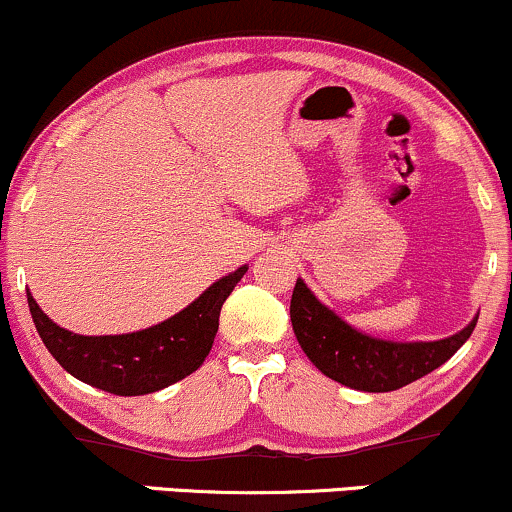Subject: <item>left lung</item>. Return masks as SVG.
I'll list each match as a JSON object with an SVG mask.
<instances>
[{"instance_id": "8db88e82", "label": "left lung", "mask_w": 512, "mask_h": 512, "mask_svg": "<svg viewBox=\"0 0 512 512\" xmlns=\"http://www.w3.org/2000/svg\"><path fill=\"white\" fill-rule=\"evenodd\" d=\"M294 335L306 357L328 378L366 393H388L446 364L470 338L477 318L458 335L436 342L376 340L347 326L297 280L290 302Z\"/></svg>"}]
</instances>
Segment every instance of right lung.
Returning <instances> with one entry per match:
<instances>
[{
  "label": "right lung",
  "mask_w": 512,
  "mask_h": 512,
  "mask_svg": "<svg viewBox=\"0 0 512 512\" xmlns=\"http://www.w3.org/2000/svg\"><path fill=\"white\" fill-rule=\"evenodd\" d=\"M246 266L213 282L194 304L158 326L126 335H76L50 321L28 292L30 316L42 342L59 364L112 395H148L182 381L206 362L220 326V309Z\"/></svg>",
  "instance_id": "add662e5"
}]
</instances>
